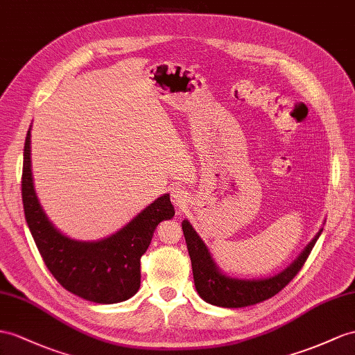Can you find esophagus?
<instances>
[{"mask_svg":"<svg viewBox=\"0 0 355 355\" xmlns=\"http://www.w3.org/2000/svg\"><path fill=\"white\" fill-rule=\"evenodd\" d=\"M171 202L175 205L178 209H184L188 203V193L182 191V189H176V191L171 193Z\"/></svg>","mask_w":355,"mask_h":355,"instance_id":"obj_1","label":"esophagus"}]
</instances>
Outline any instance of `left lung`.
<instances>
[{"label":"left lung","mask_w":355,"mask_h":355,"mask_svg":"<svg viewBox=\"0 0 355 355\" xmlns=\"http://www.w3.org/2000/svg\"><path fill=\"white\" fill-rule=\"evenodd\" d=\"M182 230L191 257L197 293L209 304L226 309L253 306L279 293L298 274L322 232V229L319 230L295 261L279 274L266 279H238L230 277L220 270L205 241L198 236L188 220L182 221Z\"/></svg>","instance_id":"8db88e82"}]
</instances>
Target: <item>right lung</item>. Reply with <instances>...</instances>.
Wrapping results in <instances>:
<instances>
[{"mask_svg":"<svg viewBox=\"0 0 355 355\" xmlns=\"http://www.w3.org/2000/svg\"><path fill=\"white\" fill-rule=\"evenodd\" d=\"M22 202L28 229L51 274L66 291L99 304H114L135 295L141 279L140 259L155 229L175 217L170 194H162L107 238L80 241L66 236L48 218L34 189L31 126L24 146Z\"/></svg>","mask_w":355,"mask_h":355,"instance_id":"1","label":"right lung"}]
</instances>
